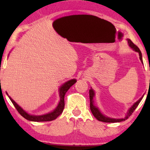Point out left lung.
<instances>
[{"label": "left lung", "mask_w": 150, "mask_h": 150, "mask_svg": "<svg viewBox=\"0 0 150 150\" xmlns=\"http://www.w3.org/2000/svg\"><path fill=\"white\" fill-rule=\"evenodd\" d=\"M127 41H128V45L133 50L135 51V52H138L139 54V59L141 60V62L143 63V60H142V53L141 51L139 50V49L138 48V47L134 43L131 41L130 39H127ZM144 95L142 96V97L139 98V99L136 101V102L134 104V105L131 106L129 109L128 112H127L126 115L125 117L124 118H109L106 116L105 115H103L102 113L100 112V111L99 110V109L95 105H94V100H93V98L95 96V91L93 90V88H91V89L89 90V98H90V108L92 112L93 116L97 119L98 120L101 121V122H120L122 121H124L126 120V119H128L129 116H130L133 113V112L135 110V109L136 108L137 106H138L139 103H140V101L142 100V98L144 97Z\"/></svg>", "instance_id": "8db88e82"}]
</instances>
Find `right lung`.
Returning a JSON list of instances; mask_svg holds the SVG:
<instances>
[{"instance_id": "add662e5", "label": "right lung", "mask_w": 150, "mask_h": 150, "mask_svg": "<svg viewBox=\"0 0 150 150\" xmlns=\"http://www.w3.org/2000/svg\"><path fill=\"white\" fill-rule=\"evenodd\" d=\"M77 82L76 79H71L65 82L64 84L62 86H61L59 88V97H60V101L59 104L56 108H55V110L51 112L50 113H47L46 115H40V116H35V115H29L28 113H27L26 111H24L20 106L18 105V104L15 102V101L12 99L11 97L8 96V93H6L7 95L8 96V97L12 101V104H13L15 108H16L18 112L21 115V116H23L24 118H26V120L30 121H34V122H47V121H52L54 120L55 119H56L58 116H59L62 113L65 106V101H64V97L65 93H67V91L69 89V88L73 85L75 83Z\"/></svg>"}]
</instances>
